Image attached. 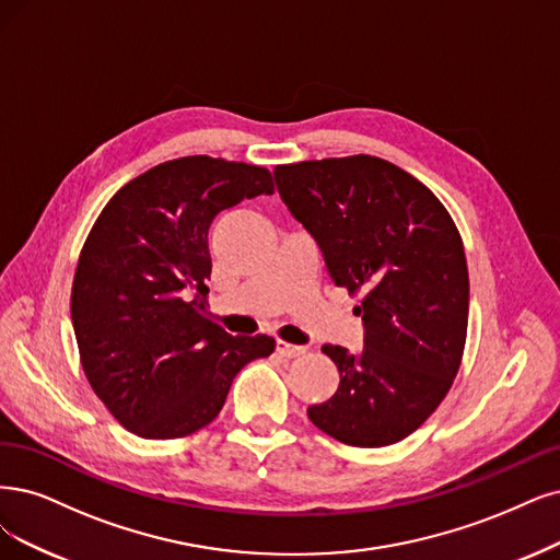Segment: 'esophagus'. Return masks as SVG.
Returning a JSON list of instances; mask_svg holds the SVG:
<instances>
[{
	"label": "esophagus",
	"mask_w": 560,
	"mask_h": 560,
	"mask_svg": "<svg viewBox=\"0 0 560 560\" xmlns=\"http://www.w3.org/2000/svg\"><path fill=\"white\" fill-rule=\"evenodd\" d=\"M277 353L281 358H298L304 353V346H293V343H285V341H277Z\"/></svg>",
	"instance_id": "obj_1"
}]
</instances>
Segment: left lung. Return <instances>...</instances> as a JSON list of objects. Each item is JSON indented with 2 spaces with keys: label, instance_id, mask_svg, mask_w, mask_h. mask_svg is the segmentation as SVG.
<instances>
[{
  "label": "left lung",
  "instance_id": "obj_1",
  "mask_svg": "<svg viewBox=\"0 0 560 560\" xmlns=\"http://www.w3.org/2000/svg\"><path fill=\"white\" fill-rule=\"evenodd\" d=\"M275 182L332 281L364 295V348L323 346L341 381L332 399L308 406V420L353 447L399 443L439 408L462 364L468 267L457 225L420 179L378 156L277 165Z\"/></svg>",
  "mask_w": 560,
  "mask_h": 560
}]
</instances>
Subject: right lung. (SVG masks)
<instances>
[{
    "mask_svg": "<svg viewBox=\"0 0 560 560\" xmlns=\"http://www.w3.org/2000/svg\"><path fill=\"white\" fill-rule=\"evenodd\" d=\"M260 194H275L260 165L182 156L124 184L92 225L71 288L73 332L96 397L136 436L207 427L240 369L272 355V337H233L205 314L210 225Z\"/></svg>",
    "mask_w": 560,
    "mask_h": 560,
    "instance_id": "add662e5",
    "label": "right lung"
}]
</instances>
